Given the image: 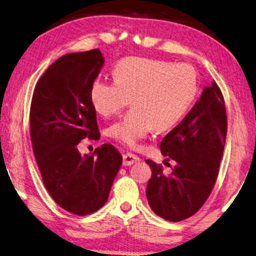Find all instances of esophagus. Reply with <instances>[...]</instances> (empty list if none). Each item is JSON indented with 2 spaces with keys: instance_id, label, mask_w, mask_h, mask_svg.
Returning <instances> with one entry per match:
<instances>
[{
  "instance_id": "esophagus-1",
  "label": "esophagus",
  "mask_w": 256,
  "mask_h": 256,
  "mask_svg": "<svg viewBox=\"0 0 256 256\" xmlns=\"http://www.w3.org/2000/svg\"><path fill=\"white\" fill-rule=\"evenodd\" d=\"M122 157H124V166H130V165L134 164V162L140 160V158L137 157V156L132 154H129V152L124 154V156H122Z\"/></svg>"
}]
</instances>
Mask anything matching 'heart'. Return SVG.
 <instances>
[{
    "label": "heart",
    "instance_id": "b5f03b06",
    "mask_svg": "<svg viewBox=\"0 0 256 256\" xmlns=\"http://www.w3.org/2000/svg\"><path fill=\"white\" fill-rule=\"evenodd\" d=\"M114 80H96L90 98L102 116L119 113L132 102L134 107L110 127V135L135 146L156 128L171 129L190 112L198 94V77L187 64L126 58L113 70Z\"/></svg>",
    "mask_w": 256,
    "mask_h": 256
}]
</instances>
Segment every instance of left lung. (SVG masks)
<instances>
[{"label":"left lung","instance_id":"left-lung-1","mask_svg":"<svg viewBox=\"0 0 256 256\" xmlns=\"http://www.w3.org/2000/svg\"><path fill=\"white\" fill-rule=\"evenodd\" d=\"M228 130L223 94L212 82L176 127L162 138L160 151L176 165L165 172L148 159L151 179L146 198L157 216L180 222L201 209L216 182Z\"/></svg>","mask_w":256,"mask_h":256}]
</instances>
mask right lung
<instances>
[{"label": "right lung", "mask_w": 256, "mask_h": 256, "mask_svg": "<svg viewBox=\"0 0 256 256\" xmlns=\"http://www.w3.org/2000/svg\"><path fill=\"white\" fill-rule=\"evenodd\" d=\"M99 50L64 55L40 77L30 110L36 164L52 198L69 212L85 216L105 204L122 164L110 144L80 154L77 144L100 137L91 85L104 66Z\"/></svg>", "instance_id": "1"}]
</instances>
